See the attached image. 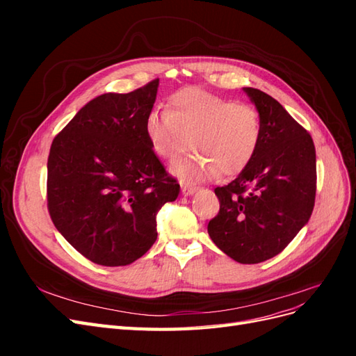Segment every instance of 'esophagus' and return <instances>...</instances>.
<instances>
[{
	"mask_svg": "<svg viewBox=\"0 0 356 356\" xmlns=\"http://www.w3.org/2000/svg\"><path fill=\"white\" fill-rule=\"evenodd\" d=\"M196 190H197V187L190 184V182H181V191H182V195L190 196V195H193V193H195Z\"/></svg>",
	"mask_w": 356,
	"mask_h": 356,
	"instance_id": "esophagus-1",
	"label": "esophagus"
}]
</instances>
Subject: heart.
Instances as JSON below:
<instances>
[{"mask_svg":"<svg viewBox=\"0 0 356 356\" xmlns=\"http://www.w3.org/2000/svg\"><path fill=\"white\" fill-rule=\"evenodd\" d=\"M145 134L153 152L174 161L190 141L199 156L178 161L172 170L186 181H203L242 172L261 141V122L251 105L238 104L200 89H182L170 96V110L147 115Z\"/></svg>","mask_w":356,"mask_h":356,"instance_id":"heart-1","label":"heart"}]
</instances>
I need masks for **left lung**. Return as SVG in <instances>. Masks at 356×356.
Here are the masks:
<instances>
[{"instance_id": "1", "label": "left lung", "mask_w": 356, "mask_h": 356, "mask_svg": "<svg viewBox=\"0 0 356 356\" xmlns=\"http://www.w3.org/2000/svg\"><path fill=\"white\" fill-rule=\"evenodd\" d=\"M243 90L260 115L261 141L251 163L213 190L220 212L208 233L234 261L257 264L282 252L307 224L316 196V152L310 134L270 95Z\"/></svg>"}]
</instances>
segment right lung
<instances>
[{"label": "right lung", "mask_w": 356, "mask_h": 356, "mask_svg": "<svg viewBox=\"0 0 356 356\" xmlns=\"http://www.w3.org/2000/svg\"><path fill=\"white\" fill-rule=\"evenodd\" d=\"M159 79L86 104L55 136L47 160V208L59 233L88 260L127 266L157 239L156 217L179 184L145 134Z\"/></svg>", "instance_id": "obj_1"}]
</instances>
